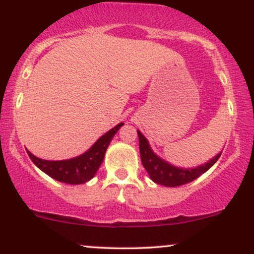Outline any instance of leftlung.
<instances>
[{
	"label": "left lung",
	"instance_id": "1",
	"mask_svg": "<svg viewBox=\"0 0 254 254\" xmlns=\"http://www.w3.org/2000/svg\"><path fill=\"white\" fill-rule=\"evenodd\" d=\"M137 135L141 162H142L145 169L147 170L148 176L153 183L158 184V185L168 186V188H175V186L185 185V184L193 181L194 179H197L198 176L204 174L208 169H210L221 154V152H219L217 156L210 158L208 162L193 168L175 167V165L170 164L169 162L154 153L153 149L149 146L148 140L141 134L140 130H137Z\"/></svg>",
	"mask_w": 254,
	"mask_h": 254
}]
</instances>
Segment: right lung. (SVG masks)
<instances>
[{
	"label": "right lung",
	"mask_w": 254,
	"mask_h": 254,
	"mask_svg": "<svg viewBox=\"0 0 254 254\" xmlns=\"http://www.w3.org/2000/svg\"><path fill=\"white\" fill-rule=\"evenodd\" d=\"M124 125V123H119L114 127H112L105 135L101 136L95 143L78 157L64 161H46L39 157L34 156L30 151L28 152L29 157L34 164L46 173L51 178L56 179L61 183L70 184V185H79L90 181L97 173L98 168L102 164L103 158L112 138L117 134V131Z\"/></svg>",
	"instance_id": "right-lung-1"
}]
</instances>
